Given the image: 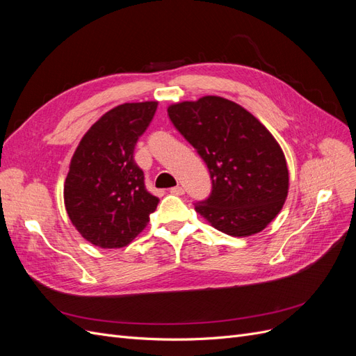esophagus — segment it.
<instances>
[{
  "label": "esophagus",
  "instance_id": "34e87169",
  "mask_svg": "<svg viewBox=\"0 0 356 356\" xmlns=\"http://www.w3.org/2000/svg\"><path fill=\"white\" fill-rule=\"evenodd\" d=\"M170 193H172V195L182 196V195H184V188L179 187V186H177V187H174V188H170Z\"/></svg>",
  "mask_w": 356,
  "mask_h": 356
}]
</instances>
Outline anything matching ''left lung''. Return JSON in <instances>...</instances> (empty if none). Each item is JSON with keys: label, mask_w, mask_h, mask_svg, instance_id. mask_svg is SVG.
<instances>
[{"label": "left lung", "mask_w": 356, "mask_h": 356, "mask_svg": "<svg viewBox=\"0 0 356 356\" xmlns=\"http://www.w3.org/2000/svg\"><path fill=\"white\" fill-rule=\"evenodd\" d=\"M168 114L209 169L212 193L196 212L234 238L264 230L289 188L285 154L270 131L242 105L213 95L170 104Z\"/></svg>", "instance_id": "8db88e82"}]
</instances>
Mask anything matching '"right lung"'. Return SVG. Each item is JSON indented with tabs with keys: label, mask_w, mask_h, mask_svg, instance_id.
Returning <instances> with one entry per match:
<instances>
[{
	"label": "right lung",
	"mask_w": 356,
	"mask_h": 356,
	"mask_svg": "<svg viewBox=\"0 0 356 356\" xmlns=\"http://www.w3.org/2000/svg\"><path fill=\"white\" fill-rule=\"evenodd\" d=\"M157 101L126 102L96 120L81 138L63 184L68 217L92 245L113 250L131 243L149 221L159 197L144 186L134 149Z\"/></svg>",
	"instance_id": "add662e5"
}]
</instances>
